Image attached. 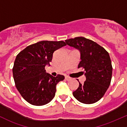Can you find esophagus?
Segmentation results:
<instances>
[{
	"mask_svg": "<svg viewBox=\"0 0 127 127\" xmlns=\"http://www.w3.org/2000/svg\"><path fill=\"white\" fill-rule=\"evenodd\" d=\"M71 78L69 77L65 76V79H66V80H71Z\"/></svg>",
	"mask_w": 127,
	"mask_h": 127,
	"instance_id": "obj_1",
	"label": "esophagus"
}]
</instances>
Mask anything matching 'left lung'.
Wrapping results in <instances>:
<instances>
[{
    "instance_id": "8db88e82",
    "label": "left lung",
    "mask_w": 127,
    "mask_h": 127,
    "mask_svg": "<svg viewBox=\"0 0 127 127\" xmlns=\"http://www.w3.org/2000/svg\"><path fill=\"white\" fill-rule=\"evenodd\" d=\"M66 44L80 52L78 68L84 69L86 80L73 92L80 103L93 104L99 101L111 84L112 66L109 53L94 41L83 37L65 40ZM79 81V80H77Z\"/></svg>"
}]
</instances>
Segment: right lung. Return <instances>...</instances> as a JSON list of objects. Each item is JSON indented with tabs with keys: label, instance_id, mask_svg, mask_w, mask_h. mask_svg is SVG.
Listing matches in <instances>:
<instances>
[{
	"label": "right lung",
	"instance_id": "add662e5",
	"mask_svg": "<svg viewBox=\"0 0 127 127\" xmlns=\"http://www.w3.org/2000/svg\"><path fill=\"white\" fill-rule=\"evenodd\" d=\"M65 45L64 41H40L28 46L16 56L13 67L15 86L31 104L45 105L55 97L56 84L64 76H52L45 67L50 65L55 51Z\"/></svg>",
	"mask_w": 127,
	"mask_h": 127
}]
</instances>
